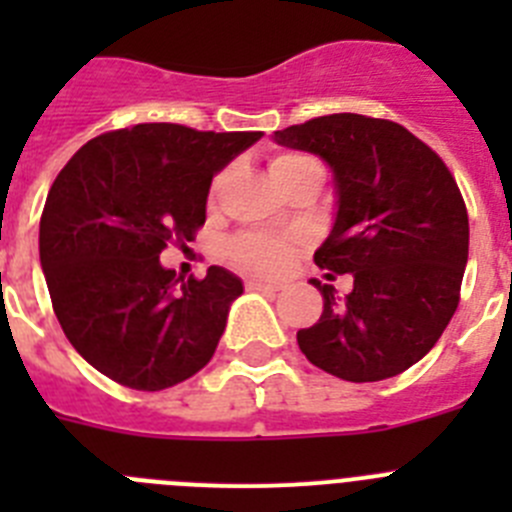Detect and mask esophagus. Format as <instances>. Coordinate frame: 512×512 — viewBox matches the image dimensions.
Listing matches in <instances>:
<instances>
[{
  "label": "esophagus",
  "mask_w": 512,
  "mask_h": 512,
  "mask_svg": "<svg viewBox=\"0 0 512 512\" xmlns=\"http://www.w3.org/2000/svg\"><path fill=\"white\" fill-rule=\"evenodd\" d=\"M246 287L248 289H271V292H277L279 287H282V284L279 282H266V279H246Z\"/></svg>",
  "instance_id": "esophagus-1"
}]
</instances>
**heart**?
<instances>
[{
    "label": "heart",
    "mask_w": 512,
    "mask_h": 512,
    "mask_svg": "<svg viewBox=\"0 0 512 512\" xmlns=\"http://www.w3.org/2000/svg\"><path fill=\"white\" fill-rule=\"evenodd\" d=\"M305 169H320L312 158L302 156V153H279L271 158L269 171L274 176V182H282L287 176L297 174ZM225 182V174L215 176L212 182V197L220 192ZM297 251H300V238L292 233H264V230H246L238 233L233 241L228 243V256L235 266L253 271V274H279L295 261Z\"/></svg>",
    "instance_id": "obj_1"
}]
</instances>
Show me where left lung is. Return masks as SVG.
<instances>
[{
	"label": "left lung",
	"instance_id": "obj_1",
	"mask_svg": "<svg viewBox=\"0 0 512 512\" xmlns=\"http://www.w3.org/2000/svg\"><path fill=\"white\" fill-rule=\"evenodd\" d=\"M284 148L315 153L333 171L336 220L315 264L328 279L351 274L323 315L297 330L300 351L346 382H379L418 364L459 305L469 217L436 151L392 120L338 112L274 133Z\"/></svg>",
	"mask_w": 512,
	"mask_h": 512
}]
</instances>
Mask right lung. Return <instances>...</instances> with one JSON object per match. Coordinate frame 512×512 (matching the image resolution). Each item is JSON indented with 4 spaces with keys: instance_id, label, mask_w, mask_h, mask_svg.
Wrapping results in <instances>:
<instances>
[{
    "instance_id": "right-lung-1",
    "label": "right lung",
    "mask_w": 512,
    "mask_h": 512,
    "mask_svg": "<svg viewBox=\"0 0 512 512\" xmlns=\"http://www.w3.org/2000/svg\"><path fill=\"white\" fill-rule=\"evenodd\" d=\"M259 138L140 122L92 138L56 176L40 266L63 333L104 377L158 392L212 359L243 282L210 266L179 283L158 259L192 241L212 176Z\"/></svg>"
}]
</instances>
